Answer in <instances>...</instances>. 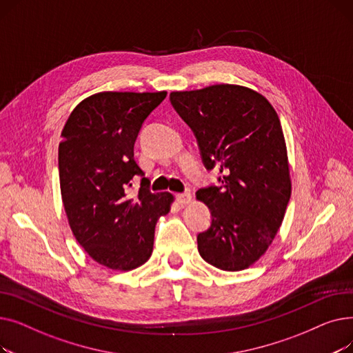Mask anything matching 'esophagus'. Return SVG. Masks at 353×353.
<instances>
[{"label":"esophagus","instance_id":"34e87169","mask_svg":"<svg viewBox=\"0 0 353 353\" xmlns=\"http://www.w3.org/2000/svg\"><path fill=\"white\" fill-rule=\"evenodd\" d=\"M176 199L179 201V205L186 206L192 201V194L190 193H179V194H176Z\"/></svg>","mask_w":353,"mask_h":353}]
</instances>
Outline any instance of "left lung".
<instances>
[{
    "instance_id": "1",
    "label": "left lung",
    "mask_w": 353,
    "mask_h": 353,
    "mask_svg": "<svg viewBox=\"0 0 353 353\" xmlns=\"http://www.w3.org/2000/svg\"><path fill=\"white\" fill-rule=\"evenodd\" d=\"M170 100L194 132L203 163L221 174L220 186L196 193L212 213L199 253L220 270H245L272 245L292 193L279 116L261 92L237 84L172 91Z\"/></svg>"
}]
</instances>
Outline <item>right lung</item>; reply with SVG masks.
Listing matches in <instances>:
<instances>
[{"label":"right lung","mask_w":353,"mask_h":353,"mask_svg":"<svg viewBox=\"0 0 353 353\" xmlns=\"http://www.w3.org/2000/svg\"><path fill=\"white\" fill-rule=\"evenodd\" d=\"M167 91H101L80 101L68 116L59 145L63 206L70 229L101 266L128 272L153 253L157 220L170 212L174 196L144 186L126 193L134 175V143L145 117Z\"/></svg>","instance_id":"1"}]
</instances>
